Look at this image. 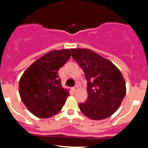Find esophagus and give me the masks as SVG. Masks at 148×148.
<instances>
[{"label":"esophagus","mask_w":148,"mask_h":148,"mask_svg":"<svg viewBox=\"0 0 148 148\" xmlns=\"http://www.w3.org/2000/svg\"><path fill=\"white\" fill-rule=\"evenodd\" d=\"M78 86H75V87H73V92H76V91H77V90H78Z\"/></svg>","instance_id":"obj_1"}]
</instances>
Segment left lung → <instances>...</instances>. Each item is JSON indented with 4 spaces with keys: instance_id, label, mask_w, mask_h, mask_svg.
Wrapping results in <instances>:
<instances>
[{
    "instance_id": "obj_1",
    "label": "left lung",
    "mask_w": 148,
    "mask_h": 148,
    "mask_svg": "<svg viewBox=\"0 0 148 148\" xmlns=\"http://www.w3.org/2000/svg\"><path fill=\"white\" fill-rule=\"evenodd\" d=\"M72 57L84 72L87 100L78 104L81 111L93 120L108 118L119 108L126 94L120 70L109 60L88 49H71Z\"/></svg>"
}]
</instances>
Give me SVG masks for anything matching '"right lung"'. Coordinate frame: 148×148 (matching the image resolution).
<instances>
[{"label":"right lung","instance_id":"right-lung-1","mask_svg":"<svg viewBox=\"0 0 148 148\" xmlns=\"http://www.w3.org/2000/svg\"><path fill=\"white\" fill-rule=\"evenodd\" d=\"M71 56L69 49L53 50L30 65L19 82L21 99L38 118L47 119L61 110L68 90L63 88L58 70Z\"/></svg>","mask_w":148,"mask_h":148}]
</instances>
